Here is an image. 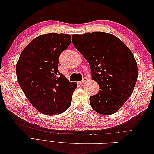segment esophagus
I'll use <instances>...</instances> for the list:
<instances>
[{
  "instance_id": "obj_1",
  "label": "esophagus",
  "mask_w": 154,
  "mask_h": 154,
  "mask_svg": "<svg viewBox=\"0 0 154 154\" xmlns=\"http://www.w3.org/2000/svg\"><path fill=\"white\" fill-rule=\"evenodd\" d=\"M87 78H86V77H83V80H82V82H78V83L79 84H82V83H83L84 82H87Z\"/></svg>"
}]
</instances>
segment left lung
Wrapping results in <instances>:
<instances>
[{"mask_svg":"<svg viewBox=\"0 0 154 154\" xmlns=\"http://www.w3.org/2000/svg\"><path fill=\"white\" fill-rule=\"evenodd\" d=\"M72 42L90 65L100 91L90 97L92 108L103 115L116 113L132 94L137 80L136 60L122 40L107 32L74 34Z\"/></svg>","mask_w":154,"mask_h":154,"instance_id":"8db88e82","label":"left lung"}]
</instances>
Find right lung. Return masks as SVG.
Returning a JSON list of instances; mask_svg holds the SVG:
<instances>
[{
	"label": "right lung",
	"mask_w": 154,
	"mask_h": 154,
	"mask_svg": "<svg viewBox=\"0 0 154 154\" xmlns=\"http://www.w3.org/2000/svg\"><path fill=\"white\" fill-rule=\"evenodd\" d=\"M71 42L70 35H40L22 51L17 62L20 87L31 104L45 115L62 114L71 106L77 83L69 82L58 69L60 55Z\"/></svg>",
	"instance_id": "1"
}]
</instances>
